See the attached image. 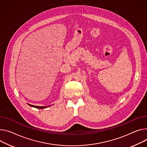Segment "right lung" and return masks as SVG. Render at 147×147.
Returning a JSON list of instances; mask_svg holds the SVG:
<instances>
[{"label": "right lung", "mask_w": 147, "mask_h": 147, "mask_svg": "<svg viewBox=\"0 0 147 147\" xmlns=\"http://www.w3.org/2000/svg\"><path fill=\"white\" fill-rule=\"evenodd\" d=\"M30 106L31 107H34V108H36V109H45L46 108V107H40V106H35V105H30V104H29Z\"/></svg>", "instance_id": "1"}]
</instances>
